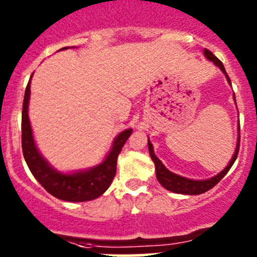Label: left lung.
I'll return each mask as SVG.
<instances>
[{"label": "left lung", "mask_w": 257, "mask_h": 257, "mask_svg": "<svg viewBox=\"0 0 257 257\" xmlns=\"http://www.w3.org/2000/svg\"><path fill=\"white\" fill-rule=\"evenodd\" d=\"M204 56L211 61L212 63L215 64L216 67H219L220 71L225 74L226 77V80L229 84H231V80H230L229 76H227L226 71L224 68V64L221 63V61L216 58L211 52L208 51V49H204ZM234 100H235V94H234ZM236 103V100H235ZM237 132L240 134V124H239V128H237ZM239 145H240V136H237V142H236V149H235L234 155H232L231 160L229 162V164L224 168V170L216 174L215 177L209 178V179H204V180H194V179H189L185 177H181V175L175 174V173L170 172L169 169L165 168V165L163 164L162 162L159 160V158L155 155L154 153V148H153V144L150 143L149 138H148V148H149V154L152 160L154 162L155 164V172H157V179L163 186H164L167 190L173 191V193H177V194H185V195H199V194H203L205 191L210 190V189L214 188L222 178L226 175V173L229 172L230 168L232 167V164L235 163L237 158V153H239Z\"/></svg>", "instance_id": "obj_1"}]
</instances>
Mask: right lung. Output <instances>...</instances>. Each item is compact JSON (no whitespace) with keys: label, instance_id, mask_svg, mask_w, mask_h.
<instances>
[{"label":"right lung","instance_id":"1","mask_svg":"<svg viewBox=\"0 0 257 257\" xmlns=\"http://www.w3.org/2000/svg\"><path fill=\"white\" fill-rule=\"evenodd\" d=\"M68 48L69 47H64L59 51H64ZM32 76L26 87L22 109V150L23 157H25L31 173L37 179L38 183L57 199L72 201V203H82V201L97 199L98 196L105 193V190L112 184L116 172V158H118L123 145L131 137L133 129H125L115 137L109 153L100 164L89 168V169L76 170L72 173L59 172L56 168L52 167L47 159L41 154L36 145L35 138H33L32 126H31L30 118H28Z\"/></svg>","mask_w":257,"mask_h":257}]
</instances>
